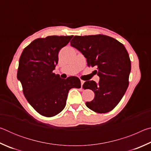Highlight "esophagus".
<instances>
[{
    "mask_svg": "<svg viewBox=\"0 0 151 151\" xmlns=\"http://www.w3.org/2000/svg\"><path fill=\"white\" fill-rule=\"evenodd\" d=\"M81 86H83V84H84V83H85V81H82V80H81Z\"/></svg>",
    "mask_w": 151,
    "mask_h": 151,
    "instance_id": "esophagus-1",
    "label": "esophagus"
}]
</instances>
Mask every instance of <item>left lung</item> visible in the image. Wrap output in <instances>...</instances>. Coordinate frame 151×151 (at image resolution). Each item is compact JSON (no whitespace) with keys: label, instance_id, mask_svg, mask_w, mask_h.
Instances as JSON below:
<instances>
[{"label":"left lung","instance_id":"obj_1","mask_svg":"<svg viewBox=\"0 0 151 151\" xmlns=\"http://www.w3.org/2000/svg\"><path fill=\"white\" fill-rule=\"evenodd\" d=\"M70 45L86 58L88 66L96 68L99 83L86 81L83 88L91 89L94 98L86 102L88 109L98 113L112 111L124 96L129 86L131 64L124 46L111 37L103 35L75 36Z\"/></svg>","mask_w":151,"mask_h":151}]
</instances>
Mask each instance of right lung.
<instances>
[{"mask_svg": "<svg viewBox=\"0 0 151 151\" xmlns=\"http://www.w3.org/2000/svg\"><path fill=\"white\" fill-rule=\"evenodd\" d=\"M73 36H48L37 39L22 51L19 59L17 78L24 95L40 114L57 115L66 106L68 91L81 88L76 76L63 79L52 72L58 64V54Z\"/></svg>", "mask_w": 151, "mask_h": 151, "instance_id": "obj_1", "label": "right lung"}]
</instances>
